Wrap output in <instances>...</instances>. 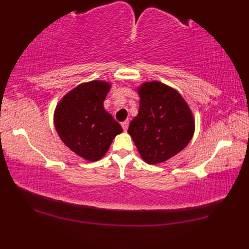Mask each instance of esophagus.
Masks as SVG:
<instances>
[{
  "label": "esophagus",
  "instance_id": "1",
  "mask_svg": "<svg viewBox=\"0 0 249 249\" xmlns=\"http://www.w3.org/2000/svg\"><path fill=\"white\" fill-rule=\"evenodd\" d=\"M128 125H129V121H125V122H123V123H122V127H123L124 131L127 130Z\"/></svg>",
  "mask_w": 249,
  "mask_h": 249
}]
</instances>
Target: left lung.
<instances>
[{"mask_svg": "<svg viewBox=\"0 0 249 249\" xmlns=\"http://www.w3.org/2000/svg\"><path fill=\"white\" fill-rule=\"evenodd\" d=\"M138 115L128 134L142 160L151 165L168 160L192 140L195 120L192 110L177 89L158 81L142 83Z\"/></svg>", "mask_w": 249, "mask_h": 249, "instance_id": "1", "label": "left lung"}]
</instances>
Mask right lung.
Segmentation results:
<instances>
[{"mask_svg": "<svg viewBox=\"0 0 249 249\" xmlns=\"http://www.w3.org/2000/svg\"><path fill=\"white\" fill-rule=\"evenodd\" d=\"M111 84L93 80L68 92L56 105L53 121L64 144L89 161L104 157L121 125L104 108Z\"/></svg>", "mask_w": 249, "mask_h": 249, "instance_id": "obj_1", "label": "right lung"}]
</instances>
